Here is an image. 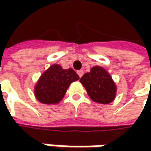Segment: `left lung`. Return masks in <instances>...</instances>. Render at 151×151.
Segmentation results:
<instances>
[{
  "mask_svg": "<svg viewBox=\"0 0 151 151\" xmlns=\"http://www.w3.org/2000/svg\"><path fill=\"white\" fill-rule=\"evenodd\" d=\"M79 79L73 69H65L54 64L40 76L35 86L34 94L42 103L57 104L65 96L70 85Z\"/></svg>",
  "mask_w": 151,
  "mask_h": 151,
  "instance_id": "left-lung-1",
  "label": "left lung"
}]
</instances>
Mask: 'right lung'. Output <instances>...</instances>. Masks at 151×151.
<instances>
[{"instance_id": "1", "label": "right lung", "mask_w": 151, "mask_h": 151, "mask_svg": "<svg viewBox=\"0 0 151 151\" xmlns=\"http://www.w3.org/2000/svg\"><path fill=\"white\" fill-rule=\"evenodd\" d=\"M92 101L108 104L114 100L117 87L111 76L102 67L94 66L80 80Z\"/></svg>"}]
</instances>
